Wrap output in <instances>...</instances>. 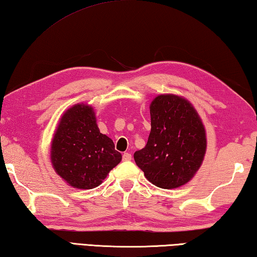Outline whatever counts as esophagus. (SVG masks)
<instances>
[{
    "label": "esophagus",
    "mask_w": 257,
    "mask_h": 257,
    "mask_svg": "<svg viewBox=\"0 0 257 257\" xmlns=\"http://www.w3.org/2000/svg\"><path fill=\"white\" fill-rule=\"evenodd\" d=\"M122 161H124V162L132 161V154H129V153H124L123 155H122Z\"/></svg>",
    "instance_id": "obj_1"
}]
</instances>
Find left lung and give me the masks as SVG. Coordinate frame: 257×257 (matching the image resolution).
Here are the masks:
<instances>
[{"instance_id": "8db88e82", "label": "left lung", "mask_w": 257, "mask_h": 257, "mask_svg": "<svg viewBox=\"0 0 257 257\" xmlns=\"http://www.w3.org/2000/svg\"><path fill=\"white\" fill-rule=\"evenodd\" d=\"M151 134L134 154L146 179L162 189H175L199 170L207 148L206 132L188 100L173 94L155 97L151 104Z\"/></svg>"}]
</instances>
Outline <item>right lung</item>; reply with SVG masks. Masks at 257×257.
Here are the masks:
<instances>
[{
	"label": "right lung",
	"instance_id": "add662e5",
	"mask_svg": "<svg viewBox=\"0 0 257 257\" xmlns=\"http://www.w3.org/2000/svg\"><path fill=\"white\" fill-rule=\"evenodd\" d=\"M50 154L57 174L85 190L99 186L121 161L113 142L97 128L93 108L85 104L72 106L62 116Z\"/></svg>",
	"mask_w": 257,
	"mask_h": 257
}]
</instances>
